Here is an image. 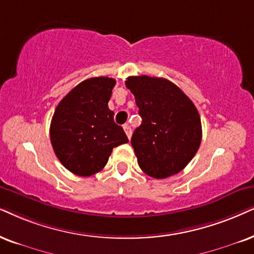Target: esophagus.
Segmentation results:
<instances>
[{
	"label": "esophagus",
	"instance_id": "34e87169",
	"mask_svg": "<svg viewBox=\"0 0 254 254\" xmlns=\"http://www.w3.org/2000/svg\"><path fill=\"white\" fill-rule=\"evenodd\" d=\"M123 129H124V131H125V133H127V138H131V133H132V131H131V127H129V125L127 124H125L124 127H123Z\"/></svg>",
	"mask_w": 254,
	"mask_h": 254
}]
</instances>
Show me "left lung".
Segmentation results:
<instances>
[{"label": "left lung", "instance_id": "obj_1", "mask_svg": "<svg viewBox=\"0 0 254 254\" xmlns=\"http://www.w3.org/2000/svg\"><path fill=\"white\" fill-rule=\"evenodd\" d=\"M142 117L131 145L147 176L163 179L181 172L201 142L197 108L177 85L165 78L131 76L125 81Z\"/></svg>", "mask_w": 254, "mask_h": 254}]
</instances>
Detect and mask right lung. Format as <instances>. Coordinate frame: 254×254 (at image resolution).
Returning <instances> with one entry per match:
<instances>
[{"mask_svg": "<svg viewBox=\"0 0 254 254\" xmlns=\"http://www.w3.org/2000/svg\"><path fill=\"white\" fill-rule=\"evenodd\" d=\"M116 81L94 77L76 85L57 105L50 140L65 169L89 177L107 165L112 149L129 142L108 107Z\"/></svg>", "mask_w": 254, "mask_h": 254, "instance_id": "obj_1", "label": "right lung"}]
</instances>
